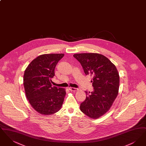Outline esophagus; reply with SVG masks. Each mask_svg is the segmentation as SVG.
I'll list each match as a JSON object with an SVG mask.
<instances>
[{"label": "esophagus", "instance_id": "obj_1", "mask_svg": "<svg viewBox=\"0 0 146 146\" xmlns=\"http://www.w3.org/2000/svg\"><path fill=\"white\" fill-rule=\"evenodd\" d=\"M68 89H69L70 91H76L77 90V89H76V88H71V87H70V88H68Z\"/></svg>", "mask_w": 146, "mask_h": 146}]
</instances>
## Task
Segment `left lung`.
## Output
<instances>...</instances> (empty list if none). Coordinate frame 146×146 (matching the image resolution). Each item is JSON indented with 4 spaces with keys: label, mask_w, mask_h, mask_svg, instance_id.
Wrapping results in <instances>:
<instances>
[{
    "label": "left lung",
    "mask_w": 146,
    "mask_h": 146,
    "mask_svg": "<svg viewBox=\"0 0 146 146\" xmlns=\"http://www.w3.org/2000/svg\"><path fill=\"white\" fill-rule=\"evenodd\" d=\"M86 75L92 78L94 91H85L86 97L80 111L91 118H98L108 111L117 96L119 76L116 67L106 57L96 53L73 55Z\"/></svg>",
    "instance_id": "left-lung-1"
}]
</instances>
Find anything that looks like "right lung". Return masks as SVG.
<instances>
[{
  "instance_id": "add662e5",
  "label": "right lung",
  "mask_w": 146,
  "mask_h": 146,
  "mask_svg": "<svg viewBox=\"0 0 146 146\" xmlns=\"http://www.w3.org/2000/svg\"><path fill=\"white\" fill-rule=\"evenodd\" d=\"M63 54L39 56L29 64L25 71L23 85L29 104L39 113L51 115L58 111L66 95L64 88L52 87L51 78Z\"/></svg>"
}]
</instances>
